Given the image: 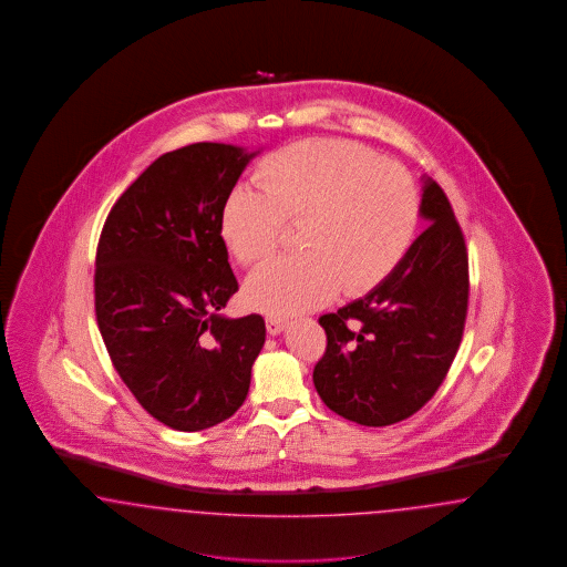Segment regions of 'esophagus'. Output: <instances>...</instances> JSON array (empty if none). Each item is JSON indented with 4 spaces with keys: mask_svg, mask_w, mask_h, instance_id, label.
<instances>
[{
    "mask_svg": "<svg viewBox=\"0 0 567 567\" xmlns=\"http://www.w3.org/2000/svg\"><path fill=\"white\" fill-rule=\"evenodd\" d=\"M266 327H268V333H270V336H278V333L287 327V320H282V318L268 317L266 318Z\"/></svg>",
    "mask_w": 567,
    "mask_h": 567,
    "instance_id": "obj_1",
    "label": "esophagus"
}]
</instances>
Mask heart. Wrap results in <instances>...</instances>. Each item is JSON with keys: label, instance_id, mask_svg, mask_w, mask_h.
<instances>
[{"label": "heart", "instance_id": "heart-1", "mask_svg": "<svg viewBox=\"0 0 567 567\" xmlns=\"http://www.w3.org/2000/svg\"><path fill=\"white\" fill-rule=\"evenodd\" d=\"M257 185H236L221 208V234L243 266L268 261L299 224L301 252L252 274L247 301L291 317L363 295L403 261L420 224V189L399 164L340 138H308L257 168Z\"/></svg>", "mask_w": 567, "mask_h": 567}]
</instances>
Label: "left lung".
<instances>
[{
	"instance_id": "1",
	"label": "left lung",
	"mask_w": 567,
	"mask_h": 567,
	"mask_svg": "<svg viewBox=\"0 0 567 567\" xmlns=\"http://www.w3.org/2000/svg\"><path fill=\"white\" fill-rule=\"evenodd\" d=\"M422 219L394 272L369 293L318 318L327 350L315 367L324 405L361 426H390L424 408L460 348L468 310V255L452 204L431 177Z\"/></svg>"
}]
</instances>
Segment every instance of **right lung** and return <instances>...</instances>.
<instances>
[{
	"mask_svg": "<svg viewBox=\"0 0 567 567\" xmlns=\"http://www.w3.org/2000/svg\"><path fill=\"white\" fill-rule=\"evenodd\" d=\"M257 154L194 143L159 156L117 198L99 238V331L141 408L173 431L234 415L266 341L259 315H219L238 291L221 208Z\"/></svg>",
	"mask_w": 567,
	"mask_h": 567,
	"instance_id": "add662e5",
	"label": "right lung"
}]
</instances>
